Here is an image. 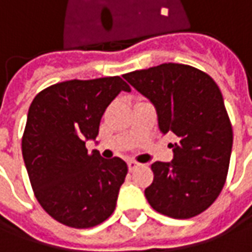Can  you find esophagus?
Returning <instances> with one entry per match:
<instances>
[{"label": "esophagus", "mask_w": 252, "mask_h": 252, "mask_svg": "<svg viewBox=\"0 0 252 252\" xmlns=\"http://www.w3.org/2000/svg\"><path fill=\"white\" fill-rule=\"evenodd\" d=\"M139 167V163L135 162V160H128V169L129 171H133V170H136Z\"/></svg>", "instance_id": "34e87169"}]
</instances>
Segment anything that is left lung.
<instances>
[{
  "label": "left lung",
  "instance_id": "8db88e82",
  "mask_svg": "<svg viewBox=\"0 0 252 252\" xmlns=\"http://www.w3.org/2000/svg\"><path fill=\"white\" fill-rule=\"evenodd\" d=\"M123 77L153 102L160 132L178 137L170 144L173 160L151 164L154 181L146 198L164 216L200 215L220 194L232 151V126L220 89L206 72L180 63Z\"/></svg>",
  "mask_w": 252,
  "mask_h": 252
}]
</instances>
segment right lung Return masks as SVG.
Returning <instances> with one entry per match:
<instances>
[{"label": "right lung", "mask_w": 252, "mask_h": 252, "mask_svg": "<svg viewBox=\"0 0 252 252\" xmlns=\"http://www.w3.org/2000/svg\"><path fill=\"white\" fill-rule=\"evenodd\" d=\"M131 88L120 77L55 83L36 95L28 110L21 150L41 208L67 227L92 228L113 213L128 173L120 158L88 153L105 109Z\"/></svg>", "instance_id": "1"}]
</instances>
